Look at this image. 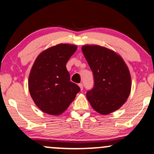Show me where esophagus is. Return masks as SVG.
Returning <instances> with one entry per match:
<instances>
[{"mask_svg":"<svg viewBox=\"0 0 154 154\" xmlns=\"http://www.w3.org/2000/svg\"><path fill=\"white\" fill-rule=\"evenodd\" d=\"M79 86L80 89H81V91L83 90V88H84V85H83V84H82V83H80V84H79Z\"/></svg>","mask_w":154,"mask_h":154,"instance_id":"34e87169","label":"esophagus"}]
</instances>
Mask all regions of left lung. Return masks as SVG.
<instances>
[{"instance_id": "8db88e82", "label": "left lung", "mask_w": 154, "mask_h": 154, "mask_svg": "<svg viewBox=\"0 0 154 154\" xmlns=\"http://www.w3.org/2000/svg\"><path fill=\"white\" fill-rule=\"evenodd\" d=\"M82 49L94 75V87L86 92L91 105L101 114L119 109L131 88V75L123 60L105 47L85 45Z\"/></svg>"}]
</instances>
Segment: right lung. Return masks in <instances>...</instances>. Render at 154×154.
<instances>
[{
	"instance_id": "right-lung-1",
	"label": "right lung",
	"mask_w": 154,
	"mask_h": 154,
	"mask_svg": "<svg viewBox=\"0 0 154 154\" xmlns=\"http://www.w3.org/2000/svg\"><path fill=\"white\" fill-rule=\"evenodd\" d=\"M75 45L60 44L38 56L29 78V89L35 105L45 113L59 115L73 101L80 88L70 81L66 63Z\"/></svg>"
}]
</instances>
